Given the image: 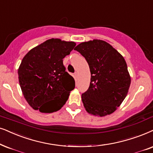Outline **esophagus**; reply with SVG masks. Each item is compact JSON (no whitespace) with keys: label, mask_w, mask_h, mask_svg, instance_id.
Returning <instances> with one entry per match:
<instances>
[{"label":"esophagus","mask_w":153,"mask_h":153,"mask_svg":"<svg viewBox=\"0 0 153 153\" xmlns=\"http://www.w3.org/2000/svg\"><path fill=\"white\" fill-rule=\"evenodd\" d=\"M74 78L76 79H78V78H79V73L78 72L74 73Z\"/></svg>","instance_id":"34e87169"}]
</instances>
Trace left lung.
Instances as JSON below:
<instances>
[{
	"label": "left lung",
	"instance_id": "obj_1",
	"mask_svg": "<svg viewBox=\"0 0 153 153\" xmlns=\"http://www.w3.org/2000/svg\"><path fill=\"white\" fill-rule=\"evenodd\" d=\"M86 59L91 72L88 90L81 95L86 112L94 116L112 114L128 94L131 76L122 55L105 41L94 39L75 47Z\"/></svg>",
	"mask_w": 153,
	"mask_h": 153
}]
</instances>
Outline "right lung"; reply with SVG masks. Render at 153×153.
<instances>
[{
  "label": "right lung",
  "instance_id": "1",
  "mask_svg": "<svg viewBox=\"0 0 153 153\" xmlns=\"http://www.w3.org/2000/svg\"><path fill=\"white\" fill-rule=\"evenodd\" d=\"M76 43L51 39L29 51L18 69L23 96L34 110L52 113L60 110L75 87L73 77L65 72L63 58Z\"/></svg>",
  "mask_w": 153,
  "mask_h": 153
}]
</instances>
